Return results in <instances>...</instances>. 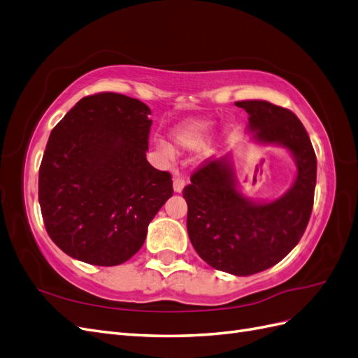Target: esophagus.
I'll return each mask as SVG.
<instances>
[{"label": "esophagus", "instance_id": "obj_1", "mask_svg": "<svg viewBox=\"0 0 358 358\" xmlns=\"http://www.w3.org/2000/svg\"><path fill=\"white\" fill-rule=\"evenodd\" d=\"M185 178L176 173L175 178H173V189H175V192H182V189L185 188Z\"/></svg>", "mask_w": 358, "mask_h": 358}]
</instances>
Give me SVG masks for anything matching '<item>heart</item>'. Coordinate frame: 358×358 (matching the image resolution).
I'll return each mask as SVG.
<instances>
[{
    "instance_id": "1",
    "label": "heart",
    "mask_w": 358,
    "mask_h": 358,
    "mask_svg": "<svg viewBox=\"0 0 358 358\" xmlns=\"http://www.w3.org/2000/svg\"><path fill=\"white\" fill-rule=\"evenodd\" d=\"M210 133V125L206 122H192L189 125H185L180 128L179 131L175 134V140L179 146L183 148H199L204 143V140L208 138ZM162 150H166L167 148L162 146Z\"/></svg>"
}]
</instances>
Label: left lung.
Segmentation results:
<instances>
[{
	"label": "left lung",
	"mask_w": 358,
	"mask_h": 358,
	"mask_svg": "<svg viewBox=\"0 0 358 358\" xmlns=\"http://www.w3.org/2000/svg\"><path fill=\"white\" fill-rule=\"evenodd\" d=\"M249 115L259 142L289 149L297 162L294 185L272 203H252L234 187L225 158L208 159L183 188L189 241L206 263L221 272L249 276L278 264L305 233L317 183V157L300 119L266 100L236 101Z\"/></svg>",
	"instance_id": "1"
}]
</instances>
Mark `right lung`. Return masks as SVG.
<instances>
[{"label": "right lung", "mask_w": 358, "mask_h": 358, "mask_svg": "<svg viewBox=\"0 0 358 358\" xmlns=\"http://www.w3.org/2000/svg\"><path fill=\"white\" fill-rule=\"evenodd\" d=\"M149 107L116 92L83 96L52 129L38 171L46 231L61 251L117 266L145 243L173 196L169 171L146 159Z\"/></svg>", "instance_id": "obj_1"}]
</instances>
